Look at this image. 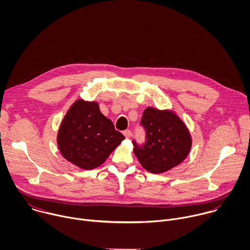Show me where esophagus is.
<instances>
[{
    "label": "esophagus",
    "mask_w": 250,
    "mask_h": 250,
    "mask_svg": "<svg viewBox=\"0 0 250 250\" xmlns=\"http://www.w3.org/2000/svg\"><path fill=\"white\" fill-rule=\"evenodd\" d=\"M124 134H125V136L126 138H129V137L131 136V131H130L129 129H126V130L124 131Z\"/></svg>",
    "instance_id": "1"
}]
</instances>
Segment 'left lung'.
Returning <instances> with one entry per match:
<instances>
[{"label": "left lung", "instance_id": "1", "mask_svg": "<svg viewBox=\"0 0 250 250\" xmlns=\"http://www.w3.org/2000/svg\"><path fill=\"white\" fill-rule=\"evenodd\" d=\"M140 125L146 131L144 146L135 140L133 152L141 166L151 173H163L179 165L189 154L192 137L186 125L169 110L146 108Z\"/></svg>", "mask_w": 250, "mask_h": 250}]
</instances>
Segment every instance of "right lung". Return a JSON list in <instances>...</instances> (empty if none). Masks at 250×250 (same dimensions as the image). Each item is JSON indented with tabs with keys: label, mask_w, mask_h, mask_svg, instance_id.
<instances>
[{
	"label": "right lung",
	"mask_w": 250,
	"mask_h": 250,
	"mask_svg": "<svg viewBox=\"0 0 250 250\" xmlns=\"http://www.w3.org/2000/svg\"><path fill=\"white\" fill-rule=\"evenodd\" d=\"M125 136L100 111L97 102L77 100L65 115L57 134L62 156L85 170L102 165Z\"/></svg>",
	"instance_id": "obj_1"
}]
</instances>
